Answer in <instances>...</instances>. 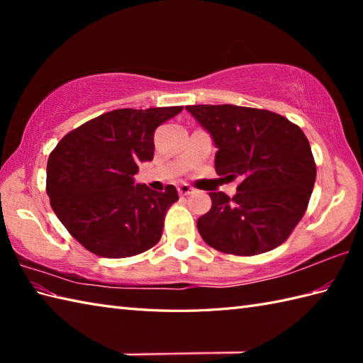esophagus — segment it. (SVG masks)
<instances>
[{
    "label": "esophagus",
    "instance_id": "1",
    "mask_svg": "<svg viewBox=\"0 0 363 363\" xmlns=\"http://www.w3.org/2000/svg\"><path fill=\"white\" fill-rule=\"evenodd\" d=\"M177 190H179V195L187 196V195L191 194V190H194V189H191V187L189 186V184H181L179 189H177Z\"/></svg>",
    "mask_w": 363,
    "mask_h": 363
}]
</instances>
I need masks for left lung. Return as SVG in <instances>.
Listing matches in <instances>:
<instances>
[{"label": "left lung", "instance_id": "obj_1", "mask_svg": "<svg viewBox=\"0 0 363 363\" xmlns=\"http://www.w3.org/2000/svg\"><path fill=\"white\" fill-rule=\"evenodd\" d=\"M186 109L218 148L217 174L240 181L233 198L209 194L211 211L196 221L203 240L234 256L277 248L306 213L317 177L307 137L295 123L265 109L233 104Z\"/></svg>", "mask_w": 363, "mask_h": 363}]
</instances>
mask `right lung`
Masks as SVG:
<instances>
[{
  "label": "right lung",
  "mask_w": 363,
  "mask_h": 363,
  "mask_svg": "<svg viewBox=\"0 0 363 363\" xmlns=\"http://www.w3.org/2000/svg\"><path fill=\"white\" fill-rule=\"evenodd\" d=\"M182 106L117 109L68 133L50 154L46 194L54 213L84 248L107 259L130 257L162 237L177 190L135 184L154 157V130Z\"/></svg>",
  "instance_id": "1"
}]
</instances>
